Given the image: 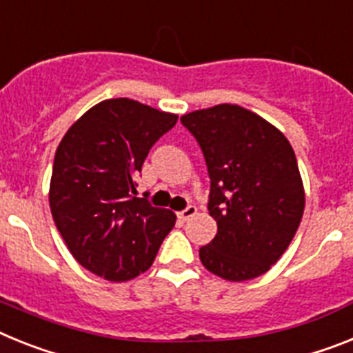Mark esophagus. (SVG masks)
<instances>
[{"label":"esophagus","mask_w":353,"mask_h":353,"mask_svg":"<svg viewBox=\"0 0 353 353\" xmlns=\"http://www.w3.org/2000/svg\"><path fill=\"white\" fill-rule=\"evenodd\" d=\"M195 213H197V208L195 206H188L186 208V210H183V211H179V213H177V216H179L181 220H190L192 219V216H195Z\"/></svg>","instance_id":"1"}]
</instances>
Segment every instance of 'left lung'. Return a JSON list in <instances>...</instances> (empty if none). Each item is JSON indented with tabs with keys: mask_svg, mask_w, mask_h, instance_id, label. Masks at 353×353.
Listing matches in <instances>:
<instances>
[{
	"mask_svg": "<svg viewBox=\"0 0 353 353\" xmlns=\"http://www.w3.org/2000/svg\"><path fill=\"white\" fill-rule=\"evenodd\" d=\"M181 122L197 139L211 179L216 236L199 249L204 268L225 281H250L291 243L305 208L295 151L274 124L238 104L195 110Z\"/></svg>",
	"mask_w": 353,
	"mask_h": 353,
	"instance_id": "1",
	"label": "left lung"
}]
</instances>
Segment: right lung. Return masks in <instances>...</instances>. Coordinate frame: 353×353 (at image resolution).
Listing matches in <instances>:
<instances>
[{
	"instance_id": "obj_1",
	"label": "right lung",
	"mask_w": 353,
	"mask_h": 353,
	"mask_svg": "<svg viewBox=\"0 0 353 353\" xmlns=\"http://www.w3.org/2000/svg\"><path fill=\"white\" fill-rule=\"evenodd\" d=\"M176 122V113L117 97L92 106L58 143L49 208L69 252L92 274L139 277L172 231L174 211L133 194L149 149Z\"/></svg>"
}]
</instances>
